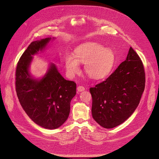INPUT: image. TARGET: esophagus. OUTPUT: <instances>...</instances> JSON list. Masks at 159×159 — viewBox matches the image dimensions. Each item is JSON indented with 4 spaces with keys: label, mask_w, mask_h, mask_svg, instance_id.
<instances>
[{
    "label": "esophagus",
    "mask_w": 159,
    "mask_h": 159,
    "mask_svg": "<svg viewBox=\"0 0 159 159\" xmlns=\"http://www.w3.org/2000/svg\"><path fill=\"white\" fill-rule=\"evenodd\" d=\"M77 89L78 92H82V91L85 90V88H84V87H83V86H80V85L77 87Z\"/></svg>",
    "instance_id": "obj_1"
}]
</instances>
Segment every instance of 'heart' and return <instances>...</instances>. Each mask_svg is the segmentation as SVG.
Returning <instances> with one entry per match:
<instances>
[{
	"mask_svg": "<svg viewBox=\"0 0 159 159\" xmlns=\"http://www.w3.org/2000/svg\"><path fill=\"white\" fill-rule=\"evenodd\" d=\"M115 62L114 52L96 43H89L78 47L75 56L67 54L65 64L67 74L74 76L79 71V63L84 64V70L90 78L95 80L107 77Z\"/></svg>",
	"mask_w": 159,
	"mask_h": 159,
	"instance_id": "1",
	"label": "heart"
}]
</instances>
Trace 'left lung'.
<instances>
[{
    "label": "left lung",
    "mask_w": 159,
    "mask_h": 159,
    "mask_svg": "<svg viewBox=\"0 0 159 159\" xmlns=\"http://www.w3.org/2000/svg\"><path fill=\"white\" fill-rule=\"evenodd\" d=\"M145 83L143 63L130 47L126 60L106 80L90 88L93 119L105 129L124 122L139 104Z\"/></svg>",
    "instance_id": "8db88e82"
}]
</instances>
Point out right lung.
<instances>
[{
  "label": "right lung",
  "instance_id": "add662e5",
  "mask_svg": "<svg viewBox=\"0 0 159 159\" xmlns=\"http://www.w3.org/2000/svg\"><path fill=\"white\" fill-rule=\"evenodd\" d=\"M50 40L32 42L23 53L16 68V89L23 109L31 120L45 129H56L68 119L76 84L66 80L54 64H50L40 79L33 78L29 71L32 56L44 49Z\"/></svg>",
  "mask_w": 159,
  "mask_h": 159
}]
</instances>
